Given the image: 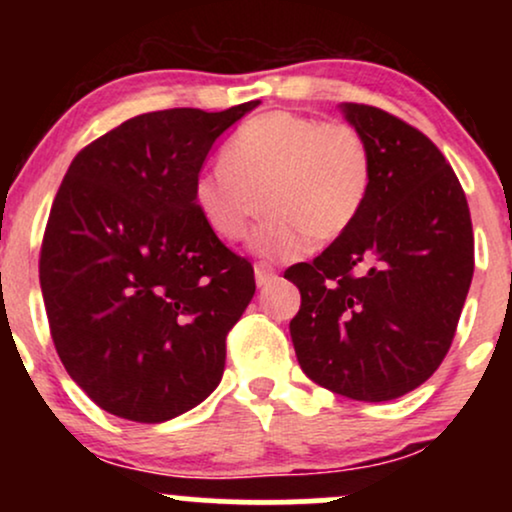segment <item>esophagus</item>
Returning <instances> with one entry per match:
<instances>
[{"label":"esophagus","instance_id":"obj_1","mask_svg":"<svg viewBox=\"0 0 512 512\" xmlns=\"http://www.w3.org/2000/svg\"><path fill=\"white\" fill-rule=\"evenodd\" d=\"M255 279H257V286L272 284V281L276 279L274 264H269V262H257V264H255Z\"/></svg>","mask_w":512,"mask_h":512}]
</instances>
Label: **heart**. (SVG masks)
Wrapping results in <instances>:
<instances>
[{
    "label": "heart",
    "instance_id": "obj_1",
    "mask_svg": "<svg viewBox=\"0 0 512 512\" xmlns=\"http://www.w3.org/2000/svg\"><path fill=\"white\" fill-rule=\"evenodd\" d=\"M373 187V151L349 122L274 110L243 122L221 146L219 166L199 170L192 204L207 231L238 243L267 211L252 248L291 257L354 226Z\"/></svg>",
    "mask_w": 512,
    "mask_h": 512
}]
</instances>
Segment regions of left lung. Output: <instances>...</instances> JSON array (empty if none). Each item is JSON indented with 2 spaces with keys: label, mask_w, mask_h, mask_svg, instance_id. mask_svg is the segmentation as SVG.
<instances>
[{
  "label": "left lung",
  "mask_w": 512,
  "mask_h": 512,
  "mask_svg": "<svg viewBox=\"0 0 512 512\" xmlns=\"http://www.w3.org/2000/svg\"><path fill=\"white\" fill-rule=\"evenodd\" d=\"M373 151L354 226L284 276L301 291L291 339L303 373L358 402L426 383L448 354L474 274V233L455 170L424 132L373 105H346Z\"/></svg>",
  "instance_id": "8db88e82"
}]
</instances>
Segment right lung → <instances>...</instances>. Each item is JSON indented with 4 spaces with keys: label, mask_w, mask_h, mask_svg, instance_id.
Masks as SVG:
<instances>
[{
    "label": "right lung",
    "mask_w": 512,
    "mask_h": 512,
    "mask_svg": "<svg viewBox=\"0 0 512 512\" xmlns=\"http://www.w3.org/2000/svg\"><path fill=\"white\" fill-rule=\"evenodd\" d=\"M257 103L132 117L84 146L57 190L40 245L52 342L74 383L120 419L161 424L221 383L255 269L207 231L192 180Z\"/></svg>",
    "instance_id": "right-lung-1"
}]
</instances>
